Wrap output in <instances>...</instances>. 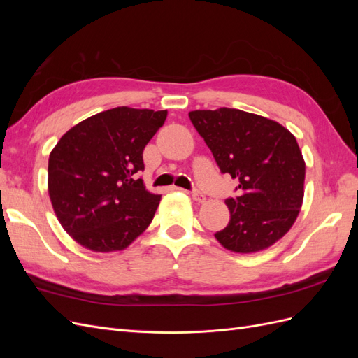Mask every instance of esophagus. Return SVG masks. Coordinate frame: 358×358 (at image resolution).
Here are the masks:
<instances>
[{
	"label": "esophagus",
	"mask_w": 358,
	"mask_h": 358,
	"mask_svg": "<svg viewBox=\"0 0 358 358\" xmlns=\"http://www.w3.org/2000/svg\"><path fill=\"white\" fill-rule=\"evenodd\" d=\"M191 197H192L194 200H196V201H199V203H204V200H206L204 194L200 192L199 189H194V191L191 192Z\"/></svg>",
	"instance_id": "esophagus-1"
}]
</instances>
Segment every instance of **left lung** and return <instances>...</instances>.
Segmentation results:
<instances>
[{"instance_id":"left-lung-1","label":"left lung","mask_w":358,"mask_h":358,"mask_svg":"<svg viewBox=\"0 0 358 358\" xmlns=\"http://www.w3.org/2000/svg\"><path fill=\"white\" fill-rule=\"evenodd\" d=\"M189 119L212 150L221 173L239 180L225 200L230 222L215 237L233 252L251 254L278 242L303 203L305 159L285 127L254 113L221 107L194 110Z\"/></svg>"}]
</instances>
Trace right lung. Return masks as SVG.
I'll list each match as a JSON object with an SVG mask.
<instances>
[{"instance_id":"add662e5","label":"right lung","mask_w":358,"mask_h":358,"mask_svg":"<svg viewBox=\"0 0 358 358\" xmlns=\"http://www.w3.org/2000/svg\"><path fill=\"white\" fill-rule=\"evenodd\" d=\"M166 117L167 110L115 107L74 125L52 149L49 197L76 242L95 252L121 251L148 229L161 196L137 173Z\"/></svg>"}]
</instances>
